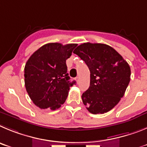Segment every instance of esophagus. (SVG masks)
<instances>
[{
	"label": "esophagus",
	"mask_w": 147,
	"mask_h": 147,
	"mask_svg": "<svg viewBox=\"0 0 147 147\" xmlns=\"http://www.w3.org/2000/svg\"><path fill=\"white\" fill-rule=\"evenodd\" d=\"M75 80H76L77 83H78L79 81H80V78H79V77H76V78H75Z\"/></svg>",
	"instance_id": "obj_1"
}]
</instances>
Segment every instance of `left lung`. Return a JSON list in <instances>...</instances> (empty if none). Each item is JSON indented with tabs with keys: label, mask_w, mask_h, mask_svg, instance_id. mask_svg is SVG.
<instances>
[{
	"label": "left lung",
	"mask_w": 147,
	"mask_h": 147,
	"mask_svg": "<svg viewBox=\"0 0 147 147\" xmlns=\"http://www.w3.org/2000/svg\"><path fill=\"white\" fill-rule=\"evenodd\" d=\"M90 71V86L82 94L87 110L93 114L105 113L124 96L130 80V67L113 47L105 44L83 43L74 51Z\"/></svg>",
	"instance_id": "8db88e82"
}]
</instances>
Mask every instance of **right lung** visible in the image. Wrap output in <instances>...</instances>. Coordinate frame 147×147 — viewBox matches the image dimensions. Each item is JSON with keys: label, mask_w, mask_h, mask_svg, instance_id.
Wrapping results in <instances>:
<instances>
[{"label": "right lung", "mask_w": 147, "mask_h": 147, "mask_svg": "<svg viewBox=\"0 0 147 147\" xmlns=\"http://www.w3.org/2000/svg\"><path fill=\"white\" fill-rule=\"evenodd\" d=\"M77 44L48 43L34 53L24 69L25 86L33 102L41 109L55 110L68 96L69 82L66 60Z\"/></svg>", "instance_id": "add662e5"}]
</instances>
